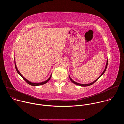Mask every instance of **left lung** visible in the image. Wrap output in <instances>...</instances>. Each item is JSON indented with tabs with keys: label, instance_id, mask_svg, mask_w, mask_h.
<instances>
[{
	"label": "left lung",
	"instance_id": "8db88e82",
	"mask_svg": "<svg viewBox=\"0 0 124 124\" xmlns=\"http://www.w3.org/2000/svg\"><path fill=\"white\" fill-rule=\"evenodd\" d=\"M108 59L107 60V64H106V66H105V69H104V71L102 72V73L101 75V76L96 80H95L94 81H93V82H91V83H89V84H80V83H77V82H75V81H74L71 78H70V77L69 76V78H70V81H71L73 83H75V84H77V85H79V86H83V87H86V86H90V85H92V84H93V83H94L96 81H97L98 80V79L104 73V72H105V70H106V69H107V66H108Z\"/></svg>",
	"mask_w": 124,
	"mask_h": 124
}]
</instances>
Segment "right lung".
Listing matches in <instances>:
<instances>
[{
  "label": "right lung",
  "instance_id": "add662e5",
  "mask_svg": "<svg viewBox=\"0 0 124 124\" xmlns=\"http://www.w3.org/2000/svg\"><path fill=\"white\" fill-rule=\"evenodd\" d=\"M15 68H16V72H17V73H18L21 77H22V78L28 83V84H29V85H31V86H39V85H43V84H45V83H47L49 80H50V78H51V75L50 76V77H49V78L47 79V80H46V81H44V82H40V83H33V82H30L29 81H28V80H27L25 78H24V77H23V76H22V75L20 73V72L19 71V70H17V67H16V62H15Z\"/></svg>",
  "mask_w": 124,
  "mask_h": 124
}]
</instances>
